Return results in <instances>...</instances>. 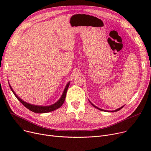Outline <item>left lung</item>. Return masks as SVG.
I'll return each mask as SVG.
<instances>
[{
  "label": "left lung",
  "mask_w": 151,
  "mask_h": 151,
  "mask_svg": "<svg viewBox=\"0 0 151 151\" xmlns=\"http://www.w3.org/2000/svg\"><path fill=\"white\" fill-rule=\"evenodd\" d=\"M91 102V101H90ZM91 104L95 107V108H96L97 109H99V110H101V111H106V110H104V109H100V108H99L98 107H97V106H94L92 104V103H91ZM124 107V106H122V107H121V108H118V109H117L116 110H114V111H111V112H114V111H119L120 109H121L122 108Z\"/></svg>",
  "instance_id": "1"
}]
</instances>
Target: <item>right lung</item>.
<instances>
[{
	"label": "right lung",
	"instance_id": "right-lung-1",
	"mask_svg": "<svg viewBox=\"0 0 151 151\" xmlns=\"http://www.w3.org/2000/svg\"><path fill=\"white\" fill-rule=\"evenodd\" d=\"M69 84L70 83H68L65 87V88L64 89V91H63L62 97H60V99H59V100L58 101H57L55 104H54V105H52L51 106H37V105H33L31 104H29L27 103L24 101L23 100H22L20 98H19L16 93H14V92L13 91V90L12 89V87L10 86V88L11 89V90L12 91V92H13L14 95L15 96V97L18 99V100L21 103V104L24 106L25 107H26L27 109H29V110L32 111V112L36 113H48V112H51L52 111L54 110L57 109L58 108H59L63 104V102L65 101V97H66V93L67 91V89L69 87Z\"/></svg>",
	"mask_w": 151,
	"mask_h": 151
}]
</instances>
